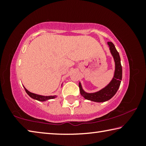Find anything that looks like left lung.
Segmentation results:
<instances>
[{"instance_id": "obj_1", "label": "left lung", "mask_w": 146, "mask_h": 146, "mask_svg": "<svg viewBox=\"0 0 146 146\" xmlns=\"http://www.w3.org/2000/svg\"><path fill=\"white\" fill-rule=\"evenodd\" d=\"M108 44L110 47L111 53L114 58L115 62V75L111 82L99 91L93 93H86L82 90L80 82H79V89L81 95L86 99L90 100L94 102H106L111 98L117 93L118 88L120 87L121 80L122 77V68L120 63V57L119 53L115 48V46L111 42H108Z\"/></svg>"}]
</instances>
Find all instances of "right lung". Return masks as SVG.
<instances>
[{
    "instance_id": "right-lung-1",
    "label": "right lung",
    "mask_w": 146,
    "mask_h": 146,
    "mask_svg": "<svg viewBox=\"0 0 146 146\" xmlns=\"http://www.w3.org/2000/svg\"><path fill=\"white\" fill-rule=\"evenodd\" d=\"M24 90H25L26 92L29 96V97H31L32 98H33V99L37 100L38 101H42V102H43V101L48 100H49V99H53V98H55L56 97V95H54V96H42V95H36V94H35V93L29 92V91L28 90H27L25 88H24Z\"/></svg>"
}]
</instances>
